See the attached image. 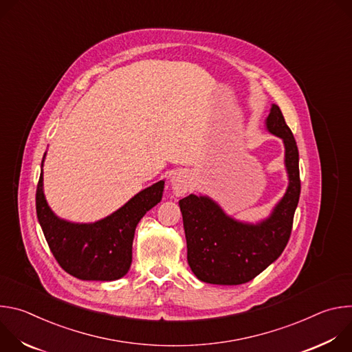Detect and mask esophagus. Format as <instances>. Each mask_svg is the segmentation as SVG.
Instances as JSON below:
<instances>
[{"mask_svg": "<svg viewBox=\"0 0 352 352\" xmlns=\"http://www.w3.org/2000/svg\"><path fill=\"white\" fill-rule=\"evenodd\" d=\"M175 196H184L192 186V174L188 170H178L170 179Z\"/></svg>", "mask_w": 352, "mask_h": 352, "instance_id": "1", "label": "esophagus"}]
</instances>
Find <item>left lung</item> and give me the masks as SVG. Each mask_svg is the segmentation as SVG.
<instances>
[{
    "label": "left lung",
    "mask_w": 352,
    "mask_h": 352,
    "mask_svg": "<svg viewBox=\"0 0 352 352\" xmlns=\"http://www.w3.org/2000/svg\"><path fill=\"white\" fill-rule=\"evenodd\" d=\"M266 129L284 143L288 186L269 217L246 223L227 214L206 195L179 200L188 248V265L204 283L238 285L261 274L283 254L298 206L299 155L296 142L277 104H272Z\"/></svg>",
    "instance_id": "left-lung-1"
}]
</instances>
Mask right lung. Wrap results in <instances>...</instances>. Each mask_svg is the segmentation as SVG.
Segmentation results:
<instances>
[{
	"label": "right lung",
	"mask_w": 352,
	"mask_h": 352,
	"mask_svg": "<svg viewBox=\"0 0 352 352\" xmlns=\"http://www.w3.org/2000/svg\"><path fill=\"white\" fill-rule=\"evenodd\" d=\"M36 190V212L45 241L58 265L85 281H114L132 263V242L140 219L163 197L164 181L136 193L110 216L94 223L60 219L48 206L43 189V163Z\"/></svg>",
	"instance_id": "1"
}]
</instances>
